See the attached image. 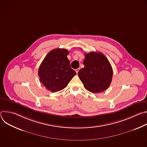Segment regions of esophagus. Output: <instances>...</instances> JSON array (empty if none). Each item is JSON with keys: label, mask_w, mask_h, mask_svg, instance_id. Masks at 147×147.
<instances>
[{"label": "esophagus", "mask_w": 147, "mask_h": 147, "mask_svg": "<svg viewBox=\"0 0 147 147\" xmlns=\"http://www.w3.org/2000/svg\"><path fill=\"white\" fill-rule=\"evenodd\" d=\"M79 70H80V68L76 69V73H78V72L79 71Z\"/></svg>", "instance_id": "1"}]
</instances>
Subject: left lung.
I'll return each instance as SVG.
<instances>
[{
    "instance_id": "left-lung-1",
    "label": "left lung",
    "mask_w": 147,
    "mask_h": 147,
    "mask_svg": "<svg viewBox=\"0 0 147 147\" xmlns=\"http://www.w3.org/2000/svg\"><path fill=\"white\" fill-rule=\"evenodd\" d=\"M84 67L78 75L85 88L92 93H100L107 90L112 81L113 70L107 57L100 52L85 54Z\"/></svg>"
}]
</instances>
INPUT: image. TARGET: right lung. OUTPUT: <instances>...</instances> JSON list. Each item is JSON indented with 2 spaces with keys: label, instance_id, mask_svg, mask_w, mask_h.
Wrapping results in <instances>:
<instances>
[{
  "label": "right lung",
  "instance_id": "add662e5",
  "mask_svg": "<svg viewBox=\"0 0 147 147\" xmlns=\"http://www.w3.org/2000/svg\"><path fill=\"white\" fill-rule=\"evenodd\" d=\"M65 49H55L45 56L39 67V81L51 92H57L67 87L76 74L71 68Z\"/></svg>",
  "mask_w": 147,
  "mask_h": 147
}]
</instances>
